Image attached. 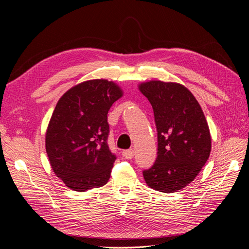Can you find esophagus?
I'll return each instance as SVG.
<instances>
[{
  "mask_svg": "<svg viewBox=\"0 0 249 249\" xmlns=\"http://www.w3.org/2000/svg\"><path fill=\"white\" fill-rule=\"evenodd\" d=\"M123 158L126 160H131L134 156V150L133 149H128V150H124L122 152Z\"/></svg>",
  "mask_w": 249,
  "mask_h": 249,
  "instance_id": "obj_1",
  "label": "esophagus"
}]
</instances>
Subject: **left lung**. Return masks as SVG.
<instances>
[{
	"label": "left lung",
	"instance_id": "1",
	"mask_svg": "<svg viewBox=\"0 0 249 249\" xmlns=\"http://www.w3.org/2000/svg\"><path fill=\"white\" fill-rule=\"evenodd\" d=\"M150 102L158 129V158L143 172L146 185L161 193L187 187L210 156L212 142L204 112L181 84L149 81L138 85Z\"/></svg>",
	"mask_w": 249,
	"mask_h": 249
}]
</instances>
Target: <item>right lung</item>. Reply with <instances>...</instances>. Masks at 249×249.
Returning <instances> with one entry per match:
<instances>
[{
	"instance_id": "1",
	"label": "right lung",
	"mask_w": 249,
	"mask_h": 249,
	"mask_svg": "<svg viewBox=\"0 0 249 249\" xmlns=\"http://www.w3.org/2000/svg\"><path fill=\"white\" fill-rule=\"evenodd\" d=\"M124 91L115 82L96 78L71 88L51 115L45 149L52 171L75 192L106 185L115 162L107 139V114Z\"/></svg>"
}]
</instances>
